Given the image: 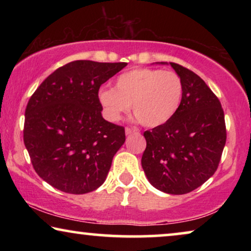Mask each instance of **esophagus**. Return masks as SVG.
I'll return each instance as SVG.
<instances>
[{
	"label": "esophagus",
	"mask_w": 251,
	"mask_h": 251,
	"mask_svg": "<svg viewBox=\"0 0 251 251\" xmlns=\"http://www.w3.org/2000/svg\"><path fill=\"white\" fill-rule=\"evenodd\" d=\"M135 132H138V130L136 128H126V135L129 136L131 135V133H135Z\"/></svg>",
	"instance_id": "34e87169"
}]
</instances>
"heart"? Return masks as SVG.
<instances>
[{"label": "heart", "mask_w": 251, "mask_h": 251, "mask_svg": "<svg viewBox=\"0 0 251 251\" xmlns=\"http://www.w3.org/2000/svg\"><path fill=\"white\" fill-rule=\"evenodd\" d=\"M183 94V81L175 72L135 68L118 76L114 89L101 88L98 100L108 121H119L131 105L140 125L155 128L174 118Z\"/></svg>", "instance_id": "b5f03b06"}]
</instances>
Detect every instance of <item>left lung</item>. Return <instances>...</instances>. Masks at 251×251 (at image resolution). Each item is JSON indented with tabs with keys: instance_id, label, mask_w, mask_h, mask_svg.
Segmentation results:
<instances>
[{
	"instance_id": "1",
	"label": "left lung",
	"mask_w": 251,
	"mask_h": 251,
	"mask_svg": "<svg viewBox=\"0 0 251 251\" xmlns=\"http://www.w3.org/2000/svg\"><path fill=\"white\" fill-rule=\"evenodd\" d=\"M170 65L183 81V99L170 121L144 132L142 167L154 187L179 195L201 186L217 170L226 126L221 101L205 82L188 68Z\"/></svg>"
}]
</instances>
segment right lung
<instances>
[{"label":"right lung","mask_w":251,"mask_h":251,"mask_svg":"<svg viewBox=\"0 0 251 251\" xmlns=\"http://www.w3.org/2000/svg\"><path fill=\"white\" fill-rule=\"evenodd\" d=\"M126 63L75 60L50 74L25 111L24 143L34 170L48 184L84 194L104 183L125 128L101 116L98 91Z\"/></svg>","instance_id":"1"}]
</instances>
